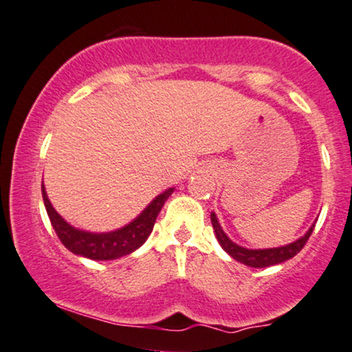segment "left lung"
<instances>
[{
    "mask_svg": "<svg viewBox=\"0 0 352 352\" xmlns=\"http://www.w3.org/2000/svg\"><path fill=\"white\" fill-rule=\"evenodd\" d=\"M210 222H212L215 238H217L219 245L222 246V250L227 252L228 256H232L233 259L241 262L248 267H254V269H261V267H270L275 264H282V262L292 259L298 254L299 251L302 250V246L306 245V241L311 236V233L316 227V222H314L309 230L304 233L301 238H298L296 241L289 243V245L278 246V248H264V250H251V248H245L236 245L235 241H232L230 238L227 236V233L223 232L222 225L219 223V219L215 212H210Z\"/></svg>",
    "mask_w": 352,
    "mask_h": 352,
    "instance_id": "left-lung-1",
    "label": "left lung"
}]
</instances>
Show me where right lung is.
I'll return each mask as SVG.
<instances>
[{
    "mask_svg": "<svg viewBox=\"0 0 352 352\" xmlns=\"http://www.w3.org/2000/svg\"><path fill=\"white\" fill-rule=\"evenodd\" d=\"M173 190L175 188L172 186V188H167L161 195H157L132 222L124 225V227L111 232L98 233L74 227L67 220L60 217V214H58V210L53 208L48 195H46L45 185L41 184L43 203L56 235L59 236V240L63 241V245L70 252L91 261L119 259V257L129 256L133 251H137L148 240L149 233L153 232L157 214L161 212L164 203L173 193Z\"/></svg>",
    "mask_w": 352,
    "mask_h": 352,
    "instance_id": "1",
    "label": "right lung"
}]
</instances>
